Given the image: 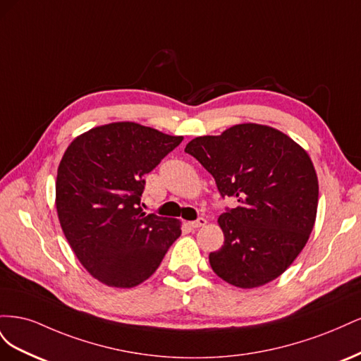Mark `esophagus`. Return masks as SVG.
Returning a JSON list of instances; mask_svg holds the SVG:
<instances>
[{
	"label": "esophagus",
	"instance_id": "esophagus-1",
	"mask_svg": "<svg viewBox=\"0 0 361 361\" xmlns=\"http://www.w3.org/2000/svg\"><path fill=\"white\" fill-rule=\"evenodd\" d=\"M190 224H191V227H192V228H199V227H203V226L206 224V218H203V216H199L197 220H195V221H191Z\"/></svg>",
	"mask_w": 361,
	"mask_h": 361
}]
</instances>
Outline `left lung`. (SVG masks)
Here are the masks:
<instances>
[{"label":"left lung","mask_w":361,"mask_h":361,"mask_svg":"<svg viewBox=\"0 0 361 361\" xmlns=\"http://www.w3.org/2000/svg\"><path fill=\"white\" fill-rule=\"evenodd\" d=\"M185 152L212 174L223 199L236 200L218 218L224 245L209 255L215 274L244 289L281 276L316 220L319 187L307 152L280 130L256 123L197 137Z\"/></svg>","instance_id":"obj_1"}]
</instances>
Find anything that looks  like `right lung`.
<instances>
[{"label":"right lung","mask_w":361,"mask_h":361,"mask_svg":"<svg viewBox=\"0 0 361 361\" xmlns=\"http://www.w3.org/2000/svg\"><path fill=\"white\" fill-rule=\"evenodd\" d=\"M134 122H117L76 137L56 180L63 233L90 274L113 288L147 280L180 236L174 218L141 209L145 174L182 143Z\"/></svg>","instance_id":"obj_1"}]
</instances>
